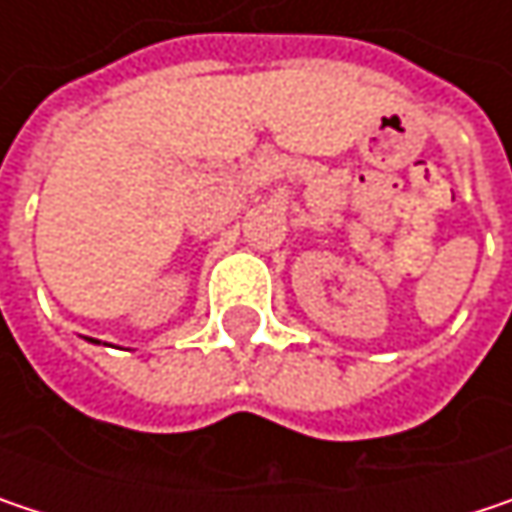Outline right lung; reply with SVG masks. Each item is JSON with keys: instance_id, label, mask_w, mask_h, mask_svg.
<instances>
[{"instance_id": "obj_1", "label": "right lung", "mask_w": 512, "mask_h": 512, "mask_svg": "<svg viewBox=\"0 0 512 512\" xmlns=\"http://www.w3.org/2000/svg\"><path fill=\"white\" fill-rule=\"evenodd\" d=\"M91 344H100V341H94V338H91Z\"/></svg>"}]
</instances>
